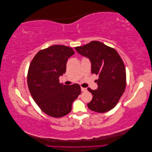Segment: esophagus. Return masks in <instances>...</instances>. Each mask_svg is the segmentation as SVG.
Masks as SVG:
<instances>
[{
  "mask_svg": "<svg viewBox=\"0 0 152 152\" xmlns=\"http://www.w3.org/2000/svg\"><path fill=\"white\" fill-rule=\"evenodd\" d=\"M81 91L82 92H84V91H87V89L86 88H84V87H81Z\"/></svg>",
  "mask_w": 152,
  "mask_h": 152,
  "instance_id": "1",
  "label": "esophagus"
}]
</instances>
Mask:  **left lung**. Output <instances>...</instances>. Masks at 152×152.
Returning <instances> with one entry per match:
<instances>
[{
    "label": "left lung",
    "instance_id": "1",
    "mask_svg": "<svg viewBox=\"0 0 152 152\" xmlns=\"http://www.w3.org/2000/svg\"><path fill=\"white\" fill-rule=\"evenodd\" d=\"M91 63V73L99 76L98 89L87 88L93 99L87 104L96 112L104 113L115 107L126 86V68L117 50L99 41H92L83 46L75 48Z\"/></svg>",
    "mask_w": 152,
    "mask_h": 152
}]
</instances>
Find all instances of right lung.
Listing matches in <instances>:
<instances>
[{"label":"right lung","mask_w":152,"mask_h":152,"mask_svg":"<svg viewBox=\"0 0 152 152\" xmlns=\"http://www.w3.org/2000/svg\"><path fill=\"white\" fill-rule=\"evenodd\" d=\"M74 53L71 48L53 45L39 50L31 61L27 75L30 93L49 116L59 118L68 114L73 101L81 93L78 84L66 86L59 80L66 72L68 58Z\"/></svg>","instance_id":"add662e5"}]
</instances>
